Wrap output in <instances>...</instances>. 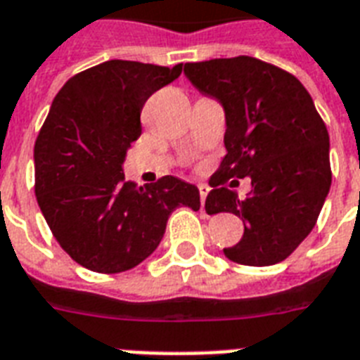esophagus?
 <instances>
[{"label":"esophagus","mask_w":360,"mask_h":360,"mask_svg":"<svg viewBox=\"0 0 360 360\" xmlns=\"http://www.w3.org/2000/svg\"><path fill=\"white\" fill-rule=\"evenodd\" d=\"M198 191H200V200H202V209L205 207V198L209 194V186L207 185H198Z\"/></svg>","instance_id":"1"}]
</instances>
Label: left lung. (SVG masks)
Masks as SVG:
<instances>
[{
    "instance_id": "8db88e82",
    "label": "left lung",
    "mask_w": 360,
    "mask_h": 360,
    "mask_svg": "<svg viewBox=\"0 0 360 360\" xmlns=\"http://www.w3.org/2000/svg\"><path fill=\"white\" fill-rule=\"evenodd\" d=\"M198 91L226 114V157L211 177L205 211L245 222L231 262L267 267L284 262L312 231L330 188L329 132L295 76L250 56L185 63ZM251 177L245 200L224 183ZM233 183V181H231Z\"/></svg>"
}]
</instances>
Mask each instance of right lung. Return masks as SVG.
I'll return each instance as SVG.
<instances>
[{
    "mask_svg": "<svg viewBox=\"0 0 360 360\" xmlns=\"http://www.w3.org/2000/svg\"><path fill=\"white\" fill-rule=\"evenodd\" d=\"M181 69L112 59L72 76L53 98L35 141V194L56 240L82 267L129 271L155 252L175 209H200L191 183L166 175L138 186L123 174L143 104Z\"/></svg>",
    "mask_w": 360,
    "mask_h": 360,
    "instance_id": "add662e5",
    "label": "right lung"
}]
</instances>
